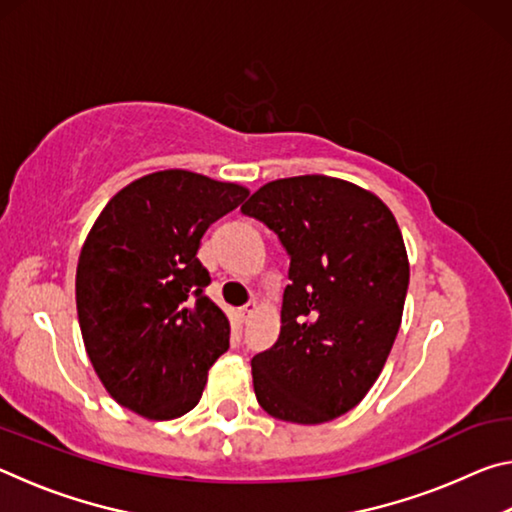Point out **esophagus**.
<instances>
[{
  "label": "esophagus",
  "mask_w": 512,
  "mask_h": 512,
  "mask_svg": "<svg viewBox=\"0 0 512 512\" xmlns=\"http://www.w3.org/2000/svg\"><path fill=\"white\" fill-rule=\"evenodd\" d=\"M257 309H259L257 300H250V302H246L244 307H241V316H244V320H250L257 314Z\"/></svg>",
  "instance_id": "obj_1"
}]
</instances>
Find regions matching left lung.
Listing matches in <instances>:
<instances>
[{
	"label": "left lung",
	"instance_id": "left-lung-1",
	"mask_svg": "<svg viewBox=\"0 0 512 512\" xmlns=\"http://www.w3.org/2000/svg\"><path fill=\"white\" fill-rule=\"evenodd\" d=\"M241 212L291 257L280 339L250 361L257 402L287 422L339 418L366 397L400 332L409 289L400 225L368 189L329 176L273 180Z\"/></svg>",
	"mask_w": 512,
	"mask_h": 512
}]
</instances>
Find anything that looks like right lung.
I'll return each instance as SVG.
<instances>
[{
	"instance_id": "add662e5",
	"label": "right lung",
	"mask_w": 512,
	"mask_h": 512,
	"mask_svg": "<svg viewBox=\"0 0 512 512\" xmlns=\"http://www.w3.org/2000/svg\"><path fill=\"white\" fill-rule=\"evenodd\" d=\"M246 196L241 185L167 169L133 180L94 221L76 266V311L117 404L173 420L201 400L230 323L203 293L210 273L196 253L205 230Z\"/></svg>"
}]
</instances>
